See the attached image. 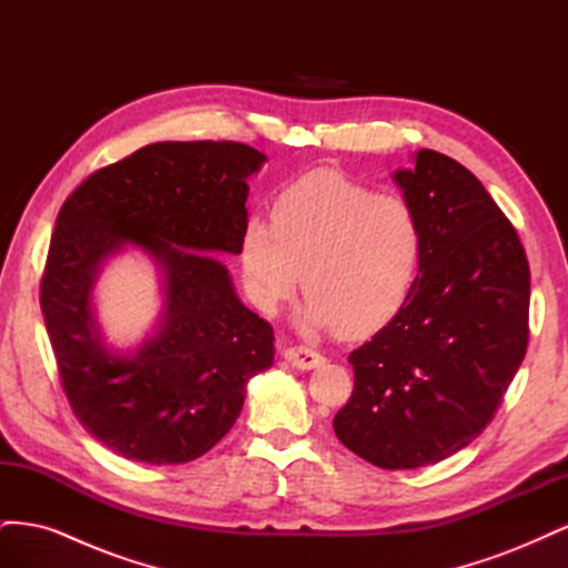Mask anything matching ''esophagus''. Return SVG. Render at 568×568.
<instances>
[{
	"label": "esophagus",
	"instance_id": "1",
	"mask_svg": "<svg viewBox=\"0 0 568 568\" xmlns=\"http://www.w3.org/2000/svg\"><path fill=\"white\" fill-rule=\"evenodd\" d=\"M284 357H286L288 365H294V367H298V369H315V367H320V365L324 363V357H322L317 351L307 348V346L288 348V351L284 353Z\"/></svg>",
	"mask_w": 568,
	"mask_h": 568
}]
</instances>
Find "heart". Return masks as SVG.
<instances>
[{
  "instance_id": "heart-1",
  "label": "heart",
  "mask_w": 568,
  "mask_h": 568,
  "mask_svg": "<svg viewBox=\"0 0 568 568\" xmlns=\"http://www.w3.org/2000/svg\"><path fill=\"white\" fill-rule=\"evenodd\" d=\"M422 246V222L409 201L315 170L274 199L270 222L248 220L242 263L263 311L291 296L301 272L311 324L363 338L400 313Z\"/></svg>"
}]
</instances>
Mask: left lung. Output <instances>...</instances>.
<instances>
[{
	"instance_id": "obj_1",
	"label": "left lung",
	"mask_w": 568,
	"mask_h": 568,
	"mask_svg": "<svg viewBox=\"0 0 568 568\" xmlns=\"http://www.w3.org/2000/svg\"><path fill=\"white\" fill-rule=\"evenodd\" d=\"M395 182L422 222L419 274L400 313L351 353L334 432L374 467L417 469L493 422L528 348L530 270L517 230L455 159L422 149Z\"/></svg>"
}]
</instances>
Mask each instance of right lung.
I'll use <instances>...</instances> for the list:
<instances>
[{"instance_id":"obj_1","label":"right lung","mask_w":568,"mask_h":568,"mask_svg":"<svg viewBox=\"0 0 568 568\" xmlns=\"http://www.w3.org/2000/svg\"><path fill=\"white\" fill-rule=\"evenodd\" d=\"M265 156L239 142H159L106 165L61 205L40 305L73 415L120 457L182 464L234 426L246 382L272 365V326L236 298L246 178ZM125 243L164 265L160 334L130 358L100 346L91 317L98 265Z\"/></svg>"}]
</instances>
